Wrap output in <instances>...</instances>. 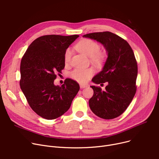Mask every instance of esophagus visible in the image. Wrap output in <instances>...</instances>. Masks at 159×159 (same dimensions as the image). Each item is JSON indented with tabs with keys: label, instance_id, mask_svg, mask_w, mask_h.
<instances>
[{
	"label": "esophagus",
	"instance_id": "1",
	"mask_svg": "<svg viewBox=\"0 0 159 159\" xmlns=\"http://www.w3.org/2000/svg\"><path fill=\"white\" fill-rule=\"evenodd\" d=\"M80 87L81 89L85 88L88 87V85H86V84H80Z\"/></svg>",
	"mask_w": 159,
	"mask_h": 159
}]
</instances>
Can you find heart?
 <instances>
[{
    "instance_id": "1",
    "label": "heart",
    "mask_w": 159,
    "mask_h": 159,
    "mask_svg": "<svg viewBox=\"0 0 159 159\" xmlns=\"http://www.w3.org/2000/svg\"><path fill=\"white\" fill-rule=\"evenodd\" d=\"M78 50L83 53L88 57H90L91 61L96 65H101L105 60V54L100 51V45L91 39H84L79 42L76 46ZM71 51L68 48L64 56V59L66 64L70 61ZM94 70L93 68H76L70 73L71 79L80 83H86L94 73Z\"/></svg>"
}]
</instances>
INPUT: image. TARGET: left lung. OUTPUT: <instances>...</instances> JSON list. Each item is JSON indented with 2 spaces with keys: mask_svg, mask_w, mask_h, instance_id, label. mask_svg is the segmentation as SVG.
<instances>
[{
  "mask_svg": "<svg viewBox=\"0 0 159 159\" xmlns=\"http://www.w3.org/2000/svg\"><path fill=\"white\" fill-rule=\"evenodd\" d=\"M83 37L100 42L107 53L102 70L92 79L97 84L107 82V86L104 91L91 86L94 94L89 100V107L101 118H117L127 109L136 92L137 64L134 52L127 41L109 31Z\"/></svg>",
  "mask_w": 159,
  "mask_h": 159,
  "instance_id": "left-lung-1",
  "label": "left lung"
}]
</instances>
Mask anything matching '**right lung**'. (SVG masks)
<instances>
[{
  "mask_svg": "<svg viewBox=\"0 0 159 159\" xmlns=\"http://www.w3.org/2000/svg\"><path fill=\"white\" fill-rule=\"evenodd\" d=\"M79 36L45 35L33 41L20 64V86L30 105L38 115L56 119L70 107L79 91V84L66 79L55 86L56 73L64 69L65 53Z\"/></svg>",
  "mask_w": 159,
  "mask_h": 159,
  "instance_id": "add662e5",
  "label": "right lung"
}]
</instances>
